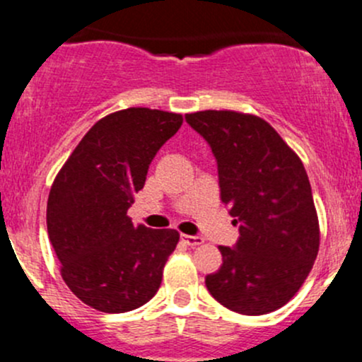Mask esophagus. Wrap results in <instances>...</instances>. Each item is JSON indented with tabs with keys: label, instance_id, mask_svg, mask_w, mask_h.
Instances as JSON below:
<instances>
[{
	"label": "esophagus",
	"instance_id": "1",
	"mask_svg": "<svg viewBox=\"0 0 362 362\" xmlns=\"http://www.w3.org/2000/svg\"><path fill=\"white\" fill-rule=\"evenodd\" d=\"M182 242L187 243L189 247H198L203 243L202 236H191V235H182Z\"/></svg>",
	"mask_w": 362,
	"mask_h": 362
}]
</instances>
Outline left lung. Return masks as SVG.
<instances>
[{"label":"left lung","instance_id":"8db88e82","mask_svg":"<svg viewBox=\"0 0 362 362\" xmlns=\"http://www.w3.org/2000/svg\"><path fill=\"white\" fill-rule=\"evenodd\" d=\"M211 148L221 199L238 226L204 284L226 308L264 315L286 305L319 252V218L301 159L266 120L231 110L185 115Z\"/></svg>","mask_w":362,"mask_h":362}]
</instances>
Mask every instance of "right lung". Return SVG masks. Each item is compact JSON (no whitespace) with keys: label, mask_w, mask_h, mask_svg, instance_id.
Returning <instances> with one entry per match:
<instances>
[{"label":"right lung","mask_w":362,"mask_h":362,"mask_svg":"<svg viewBox=\"0 0 362 362\" xmlns=\"http://www.w3.org/2000/svg\"><path fill=\"white\" fill-rule=\"evenodd\" d=\"M182 115L126 108L98 120L57 173L47 203L49 238L71 293L105 313L140 308L158 293L175 229L133 226L127 210Z\"/></svg>","instance_id":"add662e5"}]
</instances>
